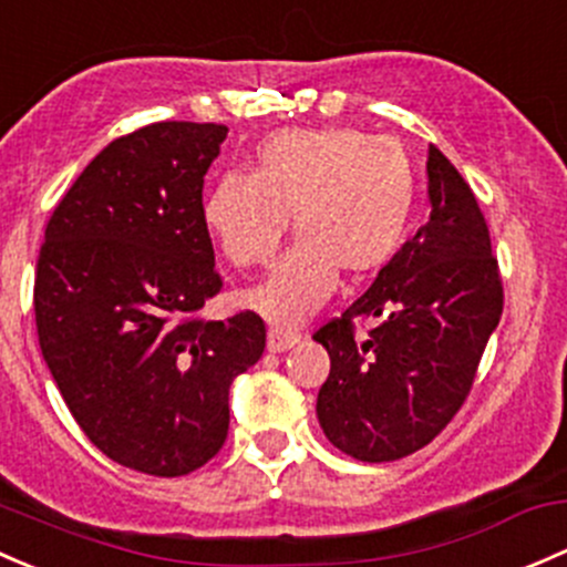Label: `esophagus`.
<instances>
[{
  "label": "esophagus",
  "instance_id": "1",
  "mask_svg": "<svg viewBox=\"0 0 567 567\" xmlns=\"http://www.w3.org/2000/svg\"><path fill=\"white\" fill-rule=\"evenodd\" d=\"M299 333L296 331H285V329H279V326H271V329H268V350H271V353H282V350H288V348H293L296 342H299Z\"/></svg>",
  "mask_w": 567,
  "mask_h": 567
}]
</instances>
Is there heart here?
<instances>
[{"label":"heart","mask_w":567,"mask_h":567,"mask_svg":"<svg viewBox=\"0 0 567 567\" xmlns=\"http://www.w3.org/2000/svg\"><path fill=\"white\" fill-rule=\"evenodd\" d=\"M415 206L410 154L396 138L350 127L282 130L255 148L252 174L219 178L204 200V223L238 268L266 266L288 234L299 241L244 307L277 326H296L329 301L337 268L378 271L402 247Z\"/></svg>","instance_id":"b5f03b06"}]
</instances>
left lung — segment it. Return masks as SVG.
I'll return each mask as SVG.
<instances>
[{
    "label": "left lung",
    "mask_w": 567,
    "mask_h": 567,
    "mask_svg": "<svg viewBox=\"0 0 567 567\" xmlns=\"http://www.w3.org/2000/svg\"><path fill=\"white\" fill-rule=\"evenodd\" d=\"M426 174L429 223L342 318L315 331L331 359L318 421L359 462L415 454L451 424L503 315V279L473 189L437 146H429ZM355 324L370 329L359 334Z\"/></svg>",
    "instance_id": "8db88e82"
}]
</instances>
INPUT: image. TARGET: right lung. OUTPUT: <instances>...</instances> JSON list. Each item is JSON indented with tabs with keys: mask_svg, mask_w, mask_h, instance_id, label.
<instances>
[{
	"mask_svg": "<svg viewBox=\"0 0 567 567\" xmlns=\"http://www.w3.org/2000/svg\"><path fill=\"white\" fill-rule=\"evenodd\" d=\"M225 124L157 122L111 141L45 225L34 323L59 393L113 462L157 478L204 467L228 437V391L258 363L255 312L204 320L223 290L204 176Z\"/></svg>",
	"mask_w": 567,
	"mask_h": 567,
	"instance_id": "right-lung-1",
	"label": "right lung"
}]
</instances>
